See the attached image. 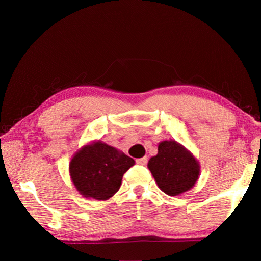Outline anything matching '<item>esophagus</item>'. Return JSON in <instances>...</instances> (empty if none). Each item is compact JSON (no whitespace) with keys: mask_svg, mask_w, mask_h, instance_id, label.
Returning a JSON list of instances; mask_svg holds the SVG:
<instances>
[{"mask_svg":"<svg viewBox=\"0 0 261 261\" xmlns=\"http://www.w3.org/2000/svg\"><path fill=\"white\" fill-rule=\"evenodd\" d=\"M137 163H138V165H141V166H145L147 163V158L146 156H144V158H140V159H137Z\"/></svg>","mask_w":261,"mask_h":261,"instance_id":"obj_1","label":"esophagus"}]
</instances>
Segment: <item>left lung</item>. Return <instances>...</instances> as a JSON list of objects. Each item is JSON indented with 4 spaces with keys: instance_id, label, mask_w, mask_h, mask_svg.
Wrapping results in <instances>:
<instances>
[{
    "instance_id": "1",
    "label": "left lung",
    "mask_w": 261,
    "mask_h": 261,
    "mask_svg": "<svg viewBox=\"0 0 261 261\" xmlns=\"http://www.w3.org/2000/svg\"><path fill=\"white\" fill-rule=\"evenodd\" d=\"M147 167L161 191L171 197L193 188L200 174L197 159L175 140L161 141Z\"/></svg>"
}]
</instances>
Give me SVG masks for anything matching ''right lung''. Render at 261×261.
Masks as SVG:
<instances>
[{"label": "right lung", "instance_id": "right-lung-1", "mask_svg": "<svg viewBox=\"0 0 261 261\" xmlns=\"http://www.w3.org/2000/svg\"><path fill=\"white\" fill-rule=\"evenodd\" d=\"M134 165V159L98 140L74 154L69 171L74 188L82 196L107 200L118 191L123 175Z\"/></svg>", "mask_w": 261, "mask_h": 261}]
</instances>
